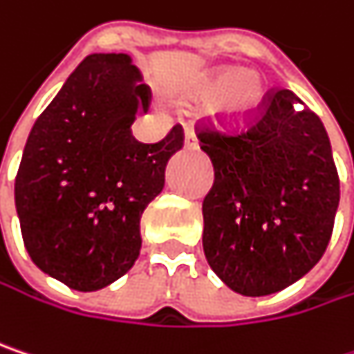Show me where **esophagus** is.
I'll use <instances>...</instances> for the list:
<instances>
[{"label":"esophagus","instance_id":"1","mask_svg":"<svg viewBox=\"0 0 354 354\" xmlns=\"http://www.w3.org/2000/svg\"><path fill=\"white\" fill-rule=\"evenodd\" d=\"M184 144H186V147H196L198 145L196 133H194V129L190 125H186V129H184Z\"/></svg>","mask_w":354,"mask_h":354}]
</instances>
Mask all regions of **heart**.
<instances>
[{
	"label": "heart",
	"instance_id": "b5f03b06",
	"mask_svg": "<svg viewBox=\"0 0 354 354\" xmlns=\"http://www.w3.org/2000/svg\"><path fill=\"white\" fill-rule=\"evenodd\" d=\"M198 97H223L216 113L225 121H241L255 111L266 95L263 81L255 73H243L239 68H223L201 77L194 88Z\"/></svg>",
	"mask_w": 354,
	"mask_h": 354
}]
</instances>
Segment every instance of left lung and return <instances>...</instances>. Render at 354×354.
Wrapping results in <instances>:
<instances>
[{"label": "left lung", "mask_w": 354, "mask_h": 354, "mask_svg": "<svg viewBox=\"0 0 354 354\" xmlns=\"http://www.w3.org/2000/svg\"><path fill=\"white\" fill-rule=\"evenodd\" d=\"M196 136L214 166L203 201L212 272L253 298L292 286L320 261L338 209V172L320 117L292 91L272 88L245 127L207 119Z\"/></svg>", "instance_id": "8db88e82"}]
</instances>
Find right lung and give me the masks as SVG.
<instances>
[{
	"instance_id": "right-lung-1",
	"label": "right lung",
	"mask_w": 354,
	"mask_h": 354,
	"mask_svg": "<svg viewBox=\"0 0 354 354\" xmlns=\"http://www.w3.org/2000/svg\"><path fill=\"white\" fill-rule=\"evenodd\" d=\"M127 54H88L36 119L16 176V209L32 261L79 292L113 283L136 263L140 218L162 192L174 125L156 144L131 136L151 91Z\"/></svg>"
}]
</instances>
